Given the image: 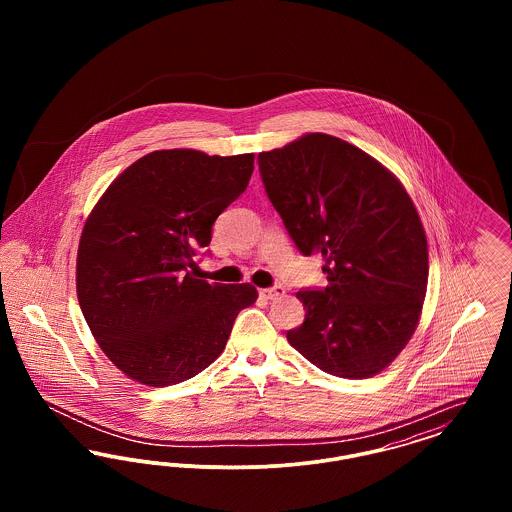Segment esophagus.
I'll list each match as a JSON object with an SVG mask.
<instances>
[{
  "mask_svg": "<svg viewBox=\"0 0 512 512\" xmlns=\"http://www.w3.org/2000/svg\"><path fill=\"white\" fill-rule=\"evenodd\" d=\"M261 297H265V299H270V301H274V299H278V297H282L286 290L282 288V286H274V288H268V290H261Z\"/></svg>",
  "mask_w": 512,
  "mask_h": 512,
  "instance_id": "1",
  "label": "esophagus"
}]
</instances>
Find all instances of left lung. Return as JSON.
Masks as SVG:
<instances>
[{
    "label": "left lung",
    "mask_w": 512,
    "mask_h": 512,
    "mask_svg": "<svg viewBox=\"0 0 512 512\" xmlns=\"http://www.w3.org/2000/svg\"><path fill=\"white\" fill-rule=\"evenodd\" d=\"M268 199L326 288L297 292L305 322L288 341L340 378H370L413 338L428 286V242L413 199L382 163L311 132L257 157Z\"/></svg>",
    "instance_id": "1"
}]
</instances>
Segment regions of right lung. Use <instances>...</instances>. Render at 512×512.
Here are the masks:
<instances>
[{
  "instance_id": "add662e5",
  "label": "right lung",
  "mask_w": 512,
  "mask_h": 512,
  "mask_svg": "<svg viewBox=\"0 0 512 512\" xmlns=\"http://www.w3.org/2000/svg\"><path fill=\"white\" fill-rule=\"evenodd\" d=\"M253 153L151 151L121 172L88 215L76 295L94 338L124 376L163 388L194 378L226 347L251 284H209L188 267L220 213L244 194Z\"/></svg>"
}]
</instances>
